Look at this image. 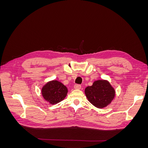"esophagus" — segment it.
<instances>
[{"label": "esophagus", "instance_id": "1", "mask_svg": "<svg viewBox=\"0 0 148 148\" xmlns=\"http://www.w3.org/2000/svg\"><path fill=\"white\" fill-rule=\"evenodd\" d=\"M81 88H82V86H81V85H80V84H75V86H74V88L76 89H81Z\"/></svg>", "mask_w": 148, "mask_h": 148}]
</instances>
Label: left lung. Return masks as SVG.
<instances>
[{"label":"left lung","instance_id":"8db88e82","mask_svg":"<svg viewBox=\"0 0 148 148\" xmlns=\"http://www.w3.org/2000/svg\"><path fill=\"white\" fill-rule=\"evenodd\" d=\"M84 92L88 101L99 109L110 104L115 95L114 89L109 82L103 79L94 82L92 86L86 88Z\"/></svg>","mask_w":148,"mask_h":148}]
</instances>
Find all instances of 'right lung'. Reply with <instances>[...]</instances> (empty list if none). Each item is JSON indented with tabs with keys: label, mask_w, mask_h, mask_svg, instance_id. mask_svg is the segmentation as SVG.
<instances>
[{
	"label": "right lung",
	"mask_w": 148,
	"mask_h": 148,
	"mask_svg": "<svg viewBox=\"0 0 148 148\" xmlns=\"http://www.w3.org/2000/svg\"><path fill=\"white\" fill-rule=\"evenodd\" d=\"M41 92L44 99L51 104H56L65 99L68 89L62 83L53 80L44 85Z\"/></svg>",
	"instance_id": "1"
}]
</instances>
